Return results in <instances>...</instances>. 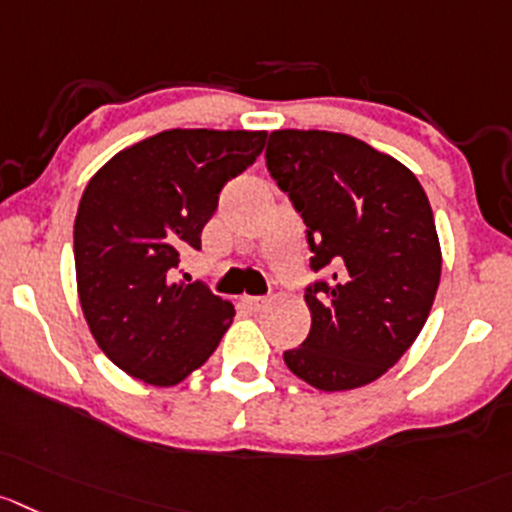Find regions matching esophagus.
Masks as SVG:
<instances>
[{"label":"esophagus","instance_id":"obj_1","mask_svg":"<svg viewBox=\"0 0 512 512\" xmlns=\"http://www.w3.org/2000/svg\"><path fill=\"white\" fill-rule=\"evenodd\" d=\"M246 304L251 306L253 311H261L266 304H269V296H246Z\"/></svg>","mask_w":512,"mask_h":512}]
</instances>
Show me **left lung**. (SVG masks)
<instances>
[{"label": "left lung", "mask_w": 512, "mask_h": 512, "mask_svg": "<svg viewBox=\"0 0 512 512\" xmlns=\"http://www.w3.org/2000/svg\"><path fill=\"white\" fill-rule=\"evenodd\" d=\"M266 168L306 223L311 329L284 352L324 392L382 377L422 332L437 284L440 241L425 188L399 160L326 130H276Z\"/></svg>", "instance_id": "8db88e82"}]
</instances>
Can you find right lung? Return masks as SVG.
<instances>
[{
	"instance_id": "obj_1",
	"label": "right lung",
	"mask_w": 512,
	"mask_h": 512,
	"mask_svg": "<svg viewBox=\"0 0 512 512\" xmlns=\"http://www.w3.org/2000/svg\"><path fill=\"white\" fill-rule=\"evenodd\" d=\"M264 145V130H163L87 183L75 218L77 294L97 347L130 377L173 387L216 352L233 304L175 274L201 251L223 186Z\"/></svg>"
}]
</instances>
